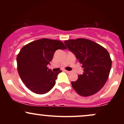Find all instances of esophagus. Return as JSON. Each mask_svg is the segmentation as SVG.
Here are the masks:
<instances>
[{
    "mask_svg": "<svg viewBox=\"0 0 124 124\" xmlns=\"http://www.w3.org/2000/svg\"><path fill=\"white\" fill-rule=\"evenodd\" d=\"M64 71H65V72H66V73H70V71H69V70H64Z\"/></svg>",
    "mask_w": 124,
    "mask_h": 124,
    "instance_id": "34e87169",
    "label": "esophagus"
}]
</instances>
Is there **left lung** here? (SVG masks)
Instances as JSON below:
<instances>
[{
	"mask_svg": "<svg viewBox=\"0 0 124 124\" xmlns=\"http://www.w3.org/2000/svg\"><path fill=\"white\" fill-rule=\"evenodd\" d=\"M66 46L82 65L83 73L72 82L73 89L82 96L94 94L104 86L111 68L112 61L107 49L100 44L85 38L64 41Z\"/></svg>",
	"mask_w": 124,
	"mask_h": 124,
	"instance_id": "8db88e82",
	"label": "left lung"
}]
</instances>
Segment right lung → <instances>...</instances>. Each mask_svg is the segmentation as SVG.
Instances as JSON below:
<instances>
[{
  "label": "right lung",
  "mask_w": 124,
  "mask_h": 124,
  "mask_svg": "<svg viewBox=\"0 0 124 124\" xmlns=\"http://www.w3.org/2000/svg\"><path fill=\"white\" fill-rule=\"evenodd\" d=\"M59 49H66L61 41L42 38L24 45L18 54V73L25 86L32 92L43 94L55 86L58 75L62 70L53 72L47 66Z\"/></svg>",
  "instance_id": "right-lung-1"
}]
</instances>
